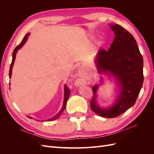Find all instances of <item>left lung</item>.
Wrapping results in <instances>:
<instances>
[{"label":"left lung","instance_id":"obj_1","mask_svg":"<svg viewBox=\"0 0 154 154\" xmlns=\"http://www.w3.org/2000/svg\"><path fill=\"white\" fill-rule=\"evenodd\" d=\"M115 38L110 48L102 49L97 54L98 72H108L116 77L121 85V92L115 105L102 109L96 103L98 85L93 86V97L90 106L93 112L101 117L116 118L122 114L136 103L142 87L143 59L136 40L124 27L117 24L110 25Z\"/></svg>","mask_w":154,"mask_h":154}]
</instances>
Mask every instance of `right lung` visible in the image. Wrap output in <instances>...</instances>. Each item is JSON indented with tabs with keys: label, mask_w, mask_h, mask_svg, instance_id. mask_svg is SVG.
<instances>
[{
	"label": "right lung",
	"mask_w": 154,
	"mask_h": 154,
	"mask_svg": "<svg viewBox=\"0 0 154 154\" xmlns=\"http://www.w3.org/2000/svg\"><path fill=\"white\" fill-rule=\"evenodd\" d=\"M29 33H27L26 35H25V36L24 37V38H23V40H22V42H21V43L18 45H17V47L15 48V49L13 50V58H12V62H11V66H10V72H9V76H10V78H11V72H12V68H13V64H14V62H15V57H16V53H17V52L18 51V50L19 49H20L22 46H23V45H24L25 43H26V40H27V36H29ZM64 89H65V94H64V101H63V106H62V109L60 110V111L54 117H53V118H51V119H49L48 121H53V120H55V119H57V118H58L60 116L62 115V114L63 113V112L64 111V110H65V109H66V103H67V100H68V98H69V95H70V92H71V90L69 89V88H68V87L66 85H65V88H64ZM28 118H29L30 119L31 118V117H28Z\"/></svg>",
	"instance_id": "right-lung-1"
}]
</instances>
